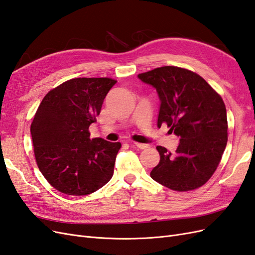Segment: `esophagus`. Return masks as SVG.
I'll use <instances>...</instances> for the list:
<instances>
[{
    "mask_svg": "<svg viewBox=\"0 0 255 255\" xmlns=\"http://www.w3.org/2000/svg\"><path fill=\"white\" fill-rule=\"evenodd\" d=\"M134 144L137 146V148H139V149H146L148 148V144H144V143H140V142H134Z\"/></svg>",
    "mask_w": 255,
    "mask_h": 255,
    "instance_id": "34e87169",
    "label": "esophagus"
}]
</instances>
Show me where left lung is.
<instances>
[{
  "label": "left lung",
  "instance_id": "8db88e82",
  "mask_svg": "<svg viewBox=\"0 0 255 255\" xmlns=\"http://www.w3.org/2000/svg\"><path fill=\"white\" fill-rule=\"evenodd\" d=\"M138 79L157 91V127L166 123L180 137L174 155L156 146L160 159L151 177L175 191L201 187L217 169L228 142L222 98L199 74L179 67L156 68Z\"/></svg>",
  "mask_w": 255,
  "mask_h": 255
}]
</instances>
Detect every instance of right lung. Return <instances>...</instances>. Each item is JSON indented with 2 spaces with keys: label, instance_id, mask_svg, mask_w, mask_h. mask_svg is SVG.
I'll list each match as a JSON object with an SVG mask.
<instances>
[{
  "label": "right lung",
  "instance_id": "obj_1",
  "mask_svg": "<svg viewBox=\"0 0 255 255\" xmlns=\"http://www.w3.org/2000/svg\"><path fill=\"white\" fill-rule=\"evenodd\" d=\"M116 83L109 78L69 80L50 90L35 114L30 134L37 166L65 195L92 194L112 179L121 143L90 139L88 128Z\"/></svg>",
  "mask_w": 255,
  "mask_h": 255
}]
</instances>
